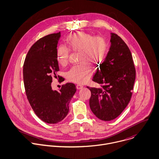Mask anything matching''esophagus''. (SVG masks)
Segmentation results:
<instances>
[{"label": "esophagus", "mask_w": 159, "mask_h": 159, "mask_svg": "<svg viewBox=\"0 0 159 159\" xmlns=\"http://www.w3.org/2000/svg\"><path fill=\"white\" fill-rule=\"evenodd\" d=\"M83 88V86L80 85V84H78V85L76 86V88H77L78 89H82Z\"/></svg>", "instance_id": "34e87169"}]
</instances>
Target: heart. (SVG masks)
Masks as SVG:
<instances>
[{
  "mask_svg": "<svg viewBox=\"0 0 159 159\" xmlns=\"http://www.w3.org/2000/svg\"><path fill=\"white\" fill-rule=\"evenodd\" d=\"M66 44L67 48L60 46L57 49V61L61 65L65 66L68 62L70 50L79 52L78 61L81 63L73 66L67 73L66 77L73 83L84 84L93 73V68L89 63L94 65L102 64L108 52V42L103 36H94L80 31L70 35L66 39Z\"/></svg>",
  "mask_w": 159,
  "mask_h": 159,
  "instance_id": "b5f03b06",
  "label": "heart"
}]
</instances>
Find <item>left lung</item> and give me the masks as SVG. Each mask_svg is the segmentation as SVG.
<instances>
[{
  "label": "left lung",
  "mask_w": 159,
  "mask_h": 159,
  "mask_svg": "<svg viewBox=\"0 0 159 159\" xmlns=\"http://www.w3.org/2000/svg\"><path fill=\"white\" fill-rule=\"evenodd\" d=\"M110 42L107 56L93 79L100 87L87 86L91 93L90 108L95 116L103 121L114 120L128 105L136 75L127 45L115 33H111Z\"/></svg>",
  "instance_id": "8db88e82"
}]
</instances>
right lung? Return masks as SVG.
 <instances>
[{"label":"right lung","mask_w":159,"mask_h":159,"mask_svg":"<svg viewBox=\"0 0 159 159\" xmlns=\"http://www.w3.org/2000/svg\"><path fill=\"white\" fill-rule=\"evenodd\" d=\"M60 37L59 32L37 41L28 51L23 66L27 100L36 115L50 124L57 123L66 116L69 103L76 91L71 83L62 85L59 91L51 87L52 76L57 78L59 70L56 52Z\"/></svg>","instance_id":"right-lung-1"}]
</instances>
